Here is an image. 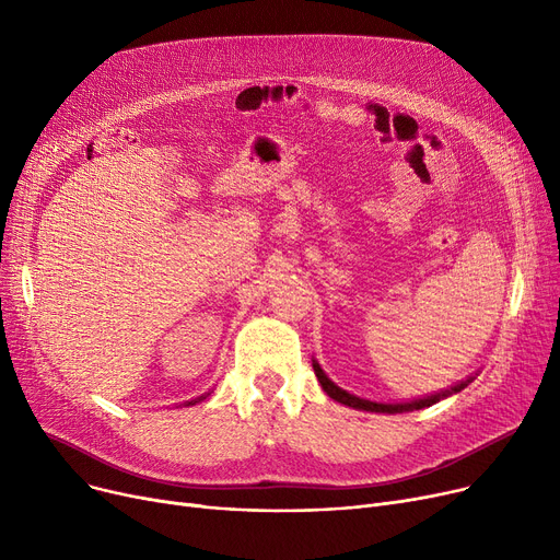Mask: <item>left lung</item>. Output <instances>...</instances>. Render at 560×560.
I'll return each mask as SVG.
<instances>
[{
	"mask_svg": "<svg viewBox=\"0 0 560 560\" xmlns=\"http://www.w3.org/2000/svg\"><path fill=\"white\" fill-rule=\"evenodd\" d=\"M313 370H315V376H317V381H319L322 390H325L331 399H336V401H340V404H345V406H351V408L370 410V413H390V416H393V413H406V410L427 408V406H431V404H435V401H440V399H445V397H450V395H454V393H460L463 388H467V384H472V378H475V376H469V378L460 381V384L452 386L450 390H440V393H435V395L420 397V399H413V401H393V404H384V401H370V399L357 397V395H351V393L338 388V386L334 384V381L325 374V370L319 368L317 361H313Z\"/></svg>",
	"mask_w": 560,
	"mask_h": 560,
	"instance_id": "obj_1",
	"label": "left lung"
}]
</instances>
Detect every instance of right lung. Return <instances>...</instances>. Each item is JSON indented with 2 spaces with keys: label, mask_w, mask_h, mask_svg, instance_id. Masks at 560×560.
Returning <instances> with one entry per match:
<instances>
[{
  "label": "right lung",
  "mask_w": 560,
  "mask_h": 560,
  "mask_svg": "<svg viewBox=\"0 0 560 560\" xmlns=\"http://www.w3.org/2000/svg\"><path fill=\"white\" fill-rule=\"evenodd\" d=\"M201 399H206V397H203V395H201V397H199V399H192V401H188V404H186V406H192V404H197V401H201Z\"/></svg>",
  "instance_id": "right-lung-1"
}]
</instances>
